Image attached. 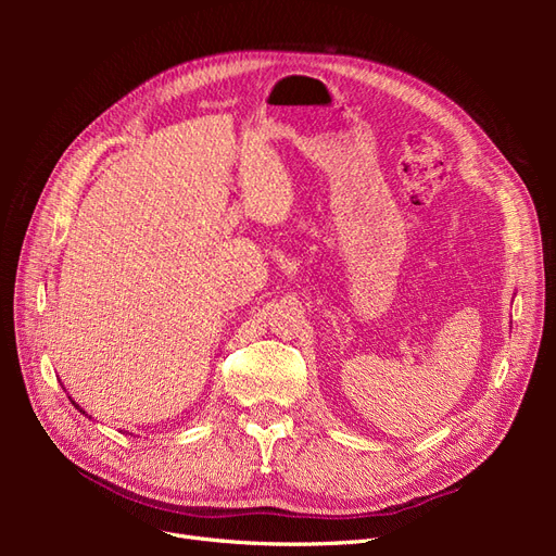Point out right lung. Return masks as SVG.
Instances as JSON below:
<instances>
[{"label":"right lung","instance_id":"obj_1","mask_svg":"<svg viewBox=\"0 0 556 556\" xmlns=\"http://www.w3.org/2000/svg\"><path fill=\"white\" fill-rule=\"evenodd\" d=\"M76 408H78V406H76Z\"/></svg>","mask_w":556,"mask_h":556}]
</instances>
